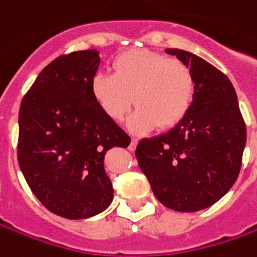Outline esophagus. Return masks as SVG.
Segmentation results:
<instances>
[{
  "label": "esophagus",
  "mask_w": 257,
  "mask_h": 257,
  "mask_svg": "<svg viewBox=\"0 0 257 257\" xmlns=\"http://www.w3.org/2000/svg\"><path fill=\"white\" fill-rule=\"evenodd\" d=\"M136 146H137V139H136V137H132V142H130V146H128V150L133 152L134 149H136Z\"/></svg>",
  "instance_id": "34e87169"
}]
</instances>
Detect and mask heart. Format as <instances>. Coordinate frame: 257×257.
I'll use <instances>...</instances> for the list:
<instances>
[{"mask_svg": "<svg viewBox=\"0 0 257 257\" xmlns=\"http://www.w3.org/2000/svg\"><path fill=\"white\" fill-rule=\"evenodd\" d=\"M113 74L97 73L91 94L103 113L121 120L132 104L137 105L128 127L147 132L153 127L172 128L192 108L196 78L184 61L147 50L120 54L111 64Z\"/></svg>", "mask_w": 257, "mask_h": 257, "instance_id": "b5f03b06", "label": "heart"}]
</instances>
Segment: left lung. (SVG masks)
Instances as JSON below:
<instances>
[{
    "label": "left lung",
    "mask_w": 257,
    "mask_h": 257,
    "mask_svg": "<svg viewBox=\"0 0 257 257\" xmlns=\"http://www.w3.org/2000/svg\"><path fill=\"white\" fill-rule=\"evenodd\" d=\"M192 68V108L167 133L142 139L136 157L154 196L177 212H199L230 190L242 167L246 125L230 80L203 58L167 48Z\"/></svg>",
    "instance_id": "left-lung-1"
}]
</instances>
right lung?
<instances>
[{
  "instance_id": "add662e5",
  "label": "right lung",
  "mask_w": 257,
  "mask_h": 257,
  "mask_svg": "<svg viewBox=\"0 0 257 257\" xmlns=\"http://www.w3.org/2000/svg\"><path fill=\"white\" fill-rule=\"evenodd\" d=\"M100 61L97 50L60 55L20 107V169L35 197L65 219H87L110 206L114 190L104 156L132 142L91 94Z\"/></svg>"
}]
</instances>
